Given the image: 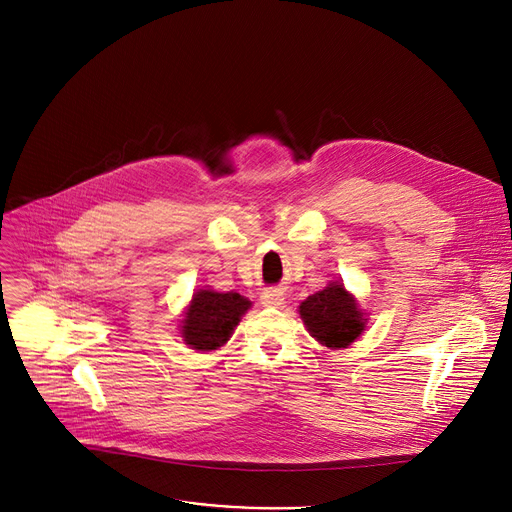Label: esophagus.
Here are the masks:
<instances>
[{
  "label": "esophagus",
  "mask_w": 512,
  "mask_h": 512,
  "mask_svg": "<svg viewBox=\"0 0 512 512\" xmlns=\"http://www.w3.org/2000/svg\"><path fill=\"white\" fill-rule=\"evenodd\" d=\"M261 305L263 307H282L284 305V292L278 288H267L261 292Z\"/></svg>",
  "instance_id": "1"
}]
</instances>
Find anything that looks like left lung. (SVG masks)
Returning <instances> with one entry per match:
<instances>
[{
    "instance_id": "8db88e82",
    "label": "left lung",
    "mask_w": 512,
    "mask_h": 512,
    "mask_svg": "<svg viewBox=\"0 0 512 512\" xmlns=\"http://www.w3.org/2000/svg\"><path fill=\"white\" fill-rule=\"evenodd\" d=\"M307 332L330 351L351 346L367 326V313L340 280L328 282L299 305Z\"/></svg>"
}]
</instances>
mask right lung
<instances>
[{"label":"right lung","mask_w":512,"mask_h":512,"mask_svg":"<svg viewBox=\"0 0 512 512\" xmlns=\"http://www.w3.org/2000/svg\"><path fill=\"white\" fill-rule=\"evenodd\" d=\"M249 309L251 301L242 294L203 286L193 292V299L182 313L180 338L197 353L218 351L232 338L234 328Z\"/></svg>","instance_id":"obj_1"}]
</instances>
